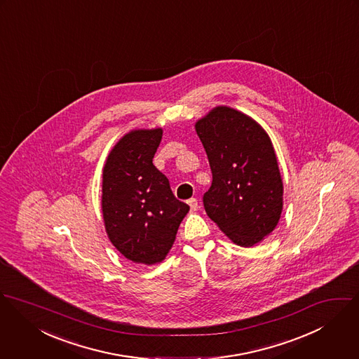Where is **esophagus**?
Returning a JSON list of instances; mask_svg holds the SVG:
<instances>
[{"label":"esophagus","instance_id":"1","mask_svg":"<svg viewBox=\"0 0 359 359\" xmlns=\"http://www.w3.org/2000/svg\"><path fill=\"white\" fill-rule=\"evenodd\" d=\"M187 203L190 205V209L193 210V212H196V210H198L199 205H198V201L196 198H191L189 199L187 201Z\"/></svg>","mask_w":359,"mask_h":359}]
</instances>
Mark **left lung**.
Returning a JSON list of instances; mask_svg holds the SVG:
<instances>
[{"label": "left lung", "instance_id": "obj_1", "mask_svg": "<svg viewBox=\"0 0 359 359\" xmlns=\"http://www.w3.org/2000/svg\"><path fill=\"white\" fill-rule=\"evenodd\" d=\"M212 186L206 215L236 245L249 248L270 236L283 208V183L269 133L252 117L216 106L196 122Z\"/></svg>", "mask_w": 359, "mask_h": 359}]
</instances>
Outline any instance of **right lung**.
I'll list each match as a JSON object with an SVG mask.
<instances>
[{
	"instance_id": "obj_1",
	"label": "right lung",
	"mask_w": 359,
	"mask_h": 359,
	"mask_svg": "<svg viewBox=\"0 0 359 359\" xmlns=\"http://www.w3.org/2000/svg\"><path fill=\"white\" fill-rule=\"evenodd\" d=\"M162 128L132 129L103 166L102 213L111 243L123 257L153 266L173 246L190 206L175 198L169 180L153 165Z\"/></svg>"
}]
</instances>
